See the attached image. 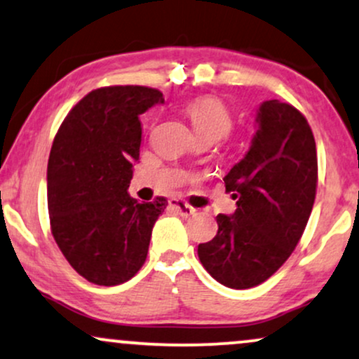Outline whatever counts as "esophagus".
Returning a JSON list of instances; mask_svg holds the SVG:
<instances>
[{
  "label": "esophagus",
  "mask_w": 359,
  "mask_h": 359,
  "mask_svg": "<svg viewBox=\"0 0 359 359\" xmlns=\"http://www.w3.org/2000/svg\"><path fill=\"white\" fill-rule=\"evenodd\" d=\"M170 208H171V210H175L176 213L181 215V216H191V215L196 213V210H194L193 206L187 205V203L181 201V200H171Z\"/></svg>",
  "instance_id": "1"
}]
</instances>
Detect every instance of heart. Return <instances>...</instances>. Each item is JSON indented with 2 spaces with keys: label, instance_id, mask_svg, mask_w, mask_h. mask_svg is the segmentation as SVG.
<instances>
[{
  "label": "heart",
  "instance_id": "b5f03b06",
  "mask_svg": "<svg viewBox=\"0 0 359 359\" xmlns=\"http://www.w3.org/2000/svg\"><path fill=\"white\" fill-rule=\"evenodd\" d=\"M184 113L191 121L198 138L213 141L226 138L233 131L234 119L229 106L216 96H200L184 104Z\"/></svg>",
  "mask_w": 359,
  "mask_h": 359
}]
</instances>
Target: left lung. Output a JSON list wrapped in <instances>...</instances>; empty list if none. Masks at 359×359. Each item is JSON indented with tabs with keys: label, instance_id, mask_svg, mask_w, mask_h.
Returning <instances> with one entry per match:
<instances>
[{
	"label": "left lung",
	"instance_id": "8db88e82",
	"mask_svg": "<svg viewBox=\"0 0 359 359\" xmlns=\"http://www.w3.org/2000/svg\"><path fill=\"white\" fill-rule=\"evenodd\" d=\"M250 149L226 176L238 198L233 215H218V233L198 246L201 264L216 281L248 290L266 281L290 258L315 205L316 143L294 106L269 100L258 109Z\"/></svg>",
	"mask_w": 359,
	"mask_h": 359
}]
</instances>
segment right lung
Segmentation results:
<instances>
[{
    "instance_id": "right-lung-1",
    "label": "right lung",
    "mask_w": 359,
    "mask_h": 359,
    "mask_svg": "<svg viewBox=\"0 0 359 359\" xmlns=\"http://www.w3.org/2000/svg\"><path fill=\"white\" fill-rule=\"evenodd\" d=\"M163 93L146 86L93 90L61 123L48 159V211L57 248L74 271L100 286L131 280L144 264L166 198L128 194L140 159V114Z\"/></svg>"
}]
</instances>
